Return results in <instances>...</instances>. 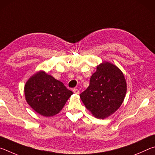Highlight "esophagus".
<instances>
[{
    "mask_svg": "<svg viewBox=\"0 0 155 155\" xmlns=\"http://www.w3.org/2000/svg\"><path fill=\"white\" fill-rule=\"evenodd\" d=\"M73 92L74 93H75V94H79V92H80V91H79V90H78V89H77V88H74L73 89Z\"/></svg>",
    "mask_w": 155,
    "mask_h": 155,
    "instance_id": "obj_1",
    "label": "esophagus"
}]
</instances>
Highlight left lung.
<instances>
[{
  "mask_svg": "<svg viewBox=\"0 0 155 155\" xmlns=\"http://www.w3.org/2000/svg\"><path fill=\"white\" fill-rule=\"evenodd\" d=\"M126 93L127 82L121 70L104 61L97 66L90 85L80 94V98L94 116L104 119L120 108Z\"/></svg>",
  "mask_w": 155,
  "mask_h": 155,
  "instance_id": "1",
  "label": "left lung"
}]
</instances>
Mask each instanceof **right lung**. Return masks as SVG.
Instances as JSON below:
<instances>
[{
	"label": "right lung",
	"instance_id": "right-lung-1",
	"mask_svg": "<svg viewBox=\"0 0 155 155\" xmlns=\"http://www.w3.org/2000/svg\"><path fill=\"white\" fill-rule=\"evenodd\" d=\"M73 92L53 77L40 71L32 76L25 85L27 103L43 116L59 114Z\"/></svg>",
	"mask_w": 155,
	"mask_h": 155
}]
</instances>
